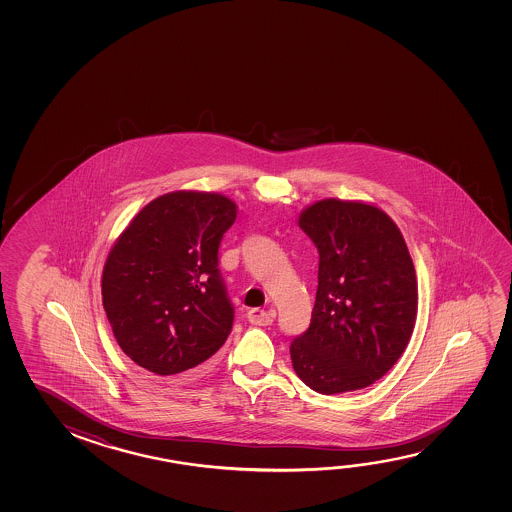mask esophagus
Here are the masks:
<instances>
[{
	"mask_svg": "<svg viewBox=\"0 0 512 512\" xmlns=\"http://www.w3.org/2000/svg\"><path fill=\"white\" fill-rule=\"evenodd\" d=\"M248 321L252 325H259V327H268L275 319V310L252 309L248 310Z\"/></svg>",
	"mask_w": 512,
	"mask_h": 512,
	"instance_id": "1",
	"label": "esophagus"
}]
</instances>
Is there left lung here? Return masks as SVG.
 <instances>
[{
	"mask_svg": "<svg viewBox=\"0 0 512 512\" xmlns=\"http://www.w3.org/2000/svg\"><path fill=\"white\" fill-rule=\"evenodd\" d=\"M298 225L319 252L310 327L291 343L296 375L316 393L375 384L402 357L418 314V280L400 228L375 205L327 198Z\"/></svg>",
	"mask_w": 512,
	"mask_h": 512,
	"instance_id": "left-lung-1",
	"label": "left lung"
}]
</instances>
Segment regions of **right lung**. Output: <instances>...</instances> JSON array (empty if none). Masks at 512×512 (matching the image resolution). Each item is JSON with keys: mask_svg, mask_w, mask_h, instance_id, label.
I'll use <instances>...</instances> for the list:
<instances>
[{"mask_svg": "<svg viewBox=\"0 0 512 512\" xmlns=\"http://www.w3.org/2000/svg\"><path fill=\"white\" fill-rule=\"evenodd\" d=\"M237 205L175 191L148 203L112 246L101 296L121 350L159 377L193 375L227 341L234 307L218 269Z\"/></svg>", "mask_w": 512, "mask_h": 512, "instance_id": "add662e5", "label": "right lung"}]
</instances>
